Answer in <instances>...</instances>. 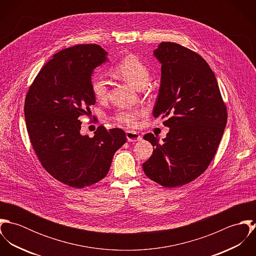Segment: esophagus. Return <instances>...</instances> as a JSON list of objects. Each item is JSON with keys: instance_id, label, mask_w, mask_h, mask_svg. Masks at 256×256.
Here are the masks:
<instances>
[{"instance_id": "1", "label": "esophagus", "mask_w": 256, "mask_h": 256, "mask_svg": "<svg viewBox=\"0 0 256 256\" xmlns=\"http://www.w3.org/2000/svg\"><path fill=\"white\" fill-rule=\"evenodd\" d=\"M126 137H127L128 142H137V141L142 140L141 135L137 132H134V131H127L126 132Z\"/></svg>"}]
</instances>
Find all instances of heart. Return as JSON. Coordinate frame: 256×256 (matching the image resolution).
I'll return each mask as SVG.
<instances>
[{
	"label": "heart",
	"instance_id": "1",
	"mask_svg": "<svg viewBox=\"0 0 256 256\" xmlns=\"http://www.w3.org/2000/svg\"><path fill=\"white\" fill-rule=\"evenodd\" d=\"M113 71L123 80L137 88H142L150 80V70L146 64L136 55L128 54L120 59L113 67ZM90 90L96 100L102 102L108 96V82L102 74H94L90 80ZM143 108H122L118 110L112 119L129 128H136L139 119L144 116Z\"/></svg>",
	"mask_w": 256,
	"mask_h": 256
}]
</instances>
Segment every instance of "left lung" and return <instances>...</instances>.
<instances>
[{
  "label": "left lung",
  "mask_w": 256,
  "mask_h": 256,
  "mask_svg": "<svg viewBox=\"0 0 256 256\" xmlns=\"http://www.w3.org/2000/svg\"><path fill=\"white\" fill-rule=\"evenodd\" d=\"M162 63V80L154 117L166 118V137L148 133L154 146L143 164L146 176L164 187H178L200 176L218 150L228 120L216 76L196 52L174 42L154 51Z\"/></svg>",
  "instance_id": "left-lung-1"
}]
</instances>
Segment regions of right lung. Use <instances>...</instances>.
Wrapping results in <instances>:
<instances>
[{
  "label": "right lung",
  "mask_w": 256,
  "mask_h": 256,
  "mask_svg": "<svg viewBox=\"0 0 256 256\" xmlns=\"http://www.w3.org/2000/svg\"><path fill=\"white\" fill-rule=\"evenodd\" d=\"M98 44H78L56 53L37 74L24 102L30 143L45 170L55 180L84 188L104 178L115 152L126 143L122 129L98 127L82 136L80 117L96 104L92 74L106 62Z\"/></svg>",
  "instance_id": "right-lung-1"
}]
</instances>
